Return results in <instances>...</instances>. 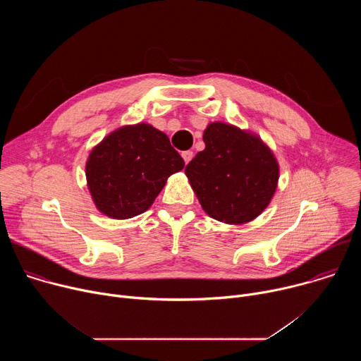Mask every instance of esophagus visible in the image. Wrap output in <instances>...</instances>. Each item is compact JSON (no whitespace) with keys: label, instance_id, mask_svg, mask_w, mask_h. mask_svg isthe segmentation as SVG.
Listing matches in <instances>:
<instances>
[{"label":"esophagus","instance_id":"esophagus-1","mask_svg":"<svg viewBox=\"0 0 361 361\" xmlns=\"http://www.w3.org/2000/svg\"><path fill=\"white\" fill-rule=\"evenodd\" d=\"M181 156H183V159H184V161H185V164H188L190 163V160L192 159V151H183L181 152Z\"/></svg>","mask_w":361,"mask_h":361}]
</instances>
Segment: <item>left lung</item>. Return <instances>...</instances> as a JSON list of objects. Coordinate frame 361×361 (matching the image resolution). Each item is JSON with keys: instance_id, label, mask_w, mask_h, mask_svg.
<instances>
[{"instance_id": "1", "label": "left lung", "mask_w": 361, "mask_h": 361, "mask_svg": "<svg viewBox=\"0 0 361 361\" xmlns=\"http://www.w3.org/2000/svg\"><path fill=\"white\" fill-rule=\"evenodd\" d=\"M205 148L187 164L185 174L202 210L227 224H244L270 204L279 163L257 135L226 123L204 131Z\"/></svg>"}]
</instances>
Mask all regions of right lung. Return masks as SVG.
<instances>
[{
  "mask_svg": "<svg viewBox=\"0 0 361 361\" xmlns=\"http://www.w3.org/2000/svg\"><path fill=\"white\" fill-rule=\"evenodd\" d=\"M184 169L169 137L149 124L121 127L90 152L85 176L97 209L126 220L147 212L167 178Z\"/></svg>",
  "mask_w": 361,
  "mask_h": 361,
  "instance_id": "obj_1",
  "label": "right lung"
}]
</instances>
